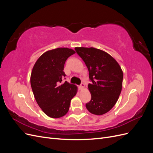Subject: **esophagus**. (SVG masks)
<instances>
[{
	"instance_id": "1",
	"label": "esophagus",
	"mask_w": 153,
	"mask_h": 153,
	"mask_svg": "<svg viewBox=\"0 0 153 153\" xmlns=\"http://www.w3.org/2000/svg\"><path fill=\"white\" fill-rule=\"evenodd\" d=\"M84 87H85V84L84 83H82V84L78 87V89H79V90H83L84 89Z\"/></svg>"
}]
</instances>
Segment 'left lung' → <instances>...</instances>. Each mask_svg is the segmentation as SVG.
I'll use <instances>...</instances> for the list:
<instances>
[{
	"instance_id": "8db88e82",
	"label": "left lung",
	"mask_w": 153,
	"mask_h": 153,
	"mask_svg": "<svg viewBox=\"0 0 153 153\" xmlns=\"http://www.w3.org/2000/svg\"><path fill=\"white\" fill-rule=\"evenodd\" d=\"M89 72L88 85L91 100L85 105L91 114L107 113L117 101L122 90L123 72L119 63L105 51L93 47H76Z\"/></svg>"
}]
</instances>
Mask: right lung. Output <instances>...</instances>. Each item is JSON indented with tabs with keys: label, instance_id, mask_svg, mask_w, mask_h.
I'll use <instances>...</instances> for the list:
<instances>
[{
	"label": "right lung",
	"instance_id": "obj_1",
	"mask_svg": "<svg viewBox=\"0 0 153 153\" xmlns=\"http://www.w3.org/2000/svg\"><path fill=\"white\" fill-rule=\"evenodd\" d=\"M75 53L68 48H57L43 53L34 64L30 75V85L35 100L43 112L52 118H60L69 110L77 86L68 82L64 66L67 59Z\"/></svg>",
	"mask_w": 153,
	"mask_h": 153
}]
</instances>
